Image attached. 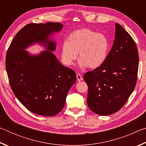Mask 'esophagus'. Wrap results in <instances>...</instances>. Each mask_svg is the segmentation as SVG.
Segmentation results:
<instances>
[{"label":"esophagus","instance_id":"obj_1","mask_svg":"<svg viewBox=\"0 0 146 146\" xmlns=\"http://www.w3.org/2000/svg\"><path fill=\"white\" fill-rule=\"evenodd\" d=\"M76 78H77L78 81H81L83 80V78L82 77V76H81L80 74H78V73L76 75Z\"/></svg>","mask_w":146,"mask_h":146}]
</instances>
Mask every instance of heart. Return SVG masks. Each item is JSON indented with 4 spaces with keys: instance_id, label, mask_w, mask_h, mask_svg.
Masks as SVG:
<instances>
[{
    "instance_id": "1",
    "label": "heart",
    "mask_w": 146,
    "mask_h": 146,
    "mask_svg": "<svg viewBox=\"0 0 146 146\" xmlns=\"http://www.w3.org/2000/svg\"><path fill=\"white\" fill-rule=\"evenodd\" d=\"M110 41L105 34L90 29H80L70 34L61 48V59L66 66H71L78 58L80 68L97 69L107 59Z\"/></svg>"
}]
</instances>
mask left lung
Listing matches in <instances>:
<instances>
[{"label": "left lung", "mask_w": 146, "mask_h": 146, "mask_svg": "<svg viewBox=\"0 0 146 146\" xmlns=\"http://www.w3.org/2000/svg\"><path fill=\"white\" fill-rule=\"evenodd\" d=\"M115 38L106 62L84 75L88 86V106L98 115H110L120 110L137 83V46L122 26L115 23Z\"/></svg>", "instance_id": "obj_1"}]
</instances>
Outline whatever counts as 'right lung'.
Masks as SVG:
<instances>
[{
  "mask_svg": "<svg viewBox=\"0 0 146 146\" xmlns=\"http://www.w3.org/2000/svg\"><path fill=\"white\" fill-rule=\"evenodd\" d=\"M63 25L58 23L29 24L15 36L6 53V69L14 95L31 112L51 117L64 107L76 73L61 64L53 53V35ZM45 50L32 54L25 50L34 44Z\"/></svg>",
  "mask_w": 146,
  "mask_h": 146,
  "instance_id": "obj_1",
  "label": "right lung"
}]
</instances>
